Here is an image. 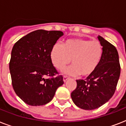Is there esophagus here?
Wrapping results in <instances>:
<instances>
[{
	"label": "esophagus",
	"instance_id": "esophagus-1",
	"mask_svg": "<svg viewBox=\"0 0 126 126\" xmlns=\"http://www.w3.org/2000/svg\"><path fill=\"white\" fill-rule=\"evenodd\" d=\"M69 79V78L68 77L64 76V77H63V81H64V82H66V81H67Z\"/></svg>",
	"mask_w": 126,
	"mask_h": 126
}]
</instances>
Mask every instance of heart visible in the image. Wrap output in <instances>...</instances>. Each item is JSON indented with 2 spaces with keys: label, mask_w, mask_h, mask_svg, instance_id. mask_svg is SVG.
I'll use <instances>...</instances> for the list:
<instances>
[{
  "label": "heart",
  "mask_w": 126,
  "mask_h": 126,
  "mask_svg": "<svg viewBox=\"0 0 126 126\" xmlns=\"http://www.w3.org/2000/svg\"><path fill=\"white\" fill-rule=\"evenodd\" d=\"M103 52V46L99 40L71 38L65 40L62 45L54 44L50 51V58L59 70L64 69L71 59L73 65L65 70V73L86 77L95 71L101 61Z\"/></svg>",
  "instance_id": "heart-1"
}]
</instances>
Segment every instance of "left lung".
Listing matches in <instances>:
<instances>
[{
    "label": "left lung",
    "mask_w": 126,
    "mask_h": 126,
    "mask_svg": "<svg viewBox=\"0 0 126 126\" xmlns=\"http://www.w3.org/2000/svg\"><path fill=\"white\" fill-rule=\"evenodd\" d=\"M103 55L95 71L85 80H77V88L71 93L74 103L84 110H94L106 103L115 92L120 75V65L114 46L99 36Z\"/></svg>",
    "instance_id": "obj_1"
}]
</instances>
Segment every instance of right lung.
Here are the masks:
<instances>
[{"label":"right lung","instance_id":"1","mask_svg":"<svg viewBox=\"0 0 126 126\" xmlns=\"http://www.w3.org/2000/svg\"><path fill=\"white\" fill-rule=\"evenodd\" d=\"M63 35L60 31L36 30L13 46L9 63L12 84L17 95L29 105L48 103L64 83L50 58L51 47Z\"/></svg>","mask_w":126,"mask_h":126}]
</instances>
